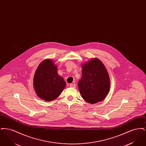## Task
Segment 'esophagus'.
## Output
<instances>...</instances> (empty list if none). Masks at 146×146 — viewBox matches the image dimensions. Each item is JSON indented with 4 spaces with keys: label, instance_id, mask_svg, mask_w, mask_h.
I'll use <instances>...</instances> for the list:
<instances>
[{
    "label": "esophagus",
    "instance_id": "obj_1",
    "mask_svg": "<svg viewBox=\"0 0 146 146\" xmlns=\"http://www.w3.org/2000/svg\"><path fill=\"white\" fill-rule=\"evenodd\" d=\"M70 87L71 88H75L76 87V85L75 84H70Z\"/></svg>",
    "mask_w": 146,
    "mask_h": 146
}]
</instances>
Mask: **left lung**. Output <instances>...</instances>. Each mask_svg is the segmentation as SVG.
Listing matches in <instances>:
<instances>
[{
    "label": "left lung",
    "mask_w": 146,
    "mask_h": 146,
    "mask_svg": "<svg viewBox=\"0 0 146 146\" xmlns=\"http://www.w3.org/2000/svg\"><path fill=\"white\" fill-rule=\"evenodd\" d=\"M78 88L84 100L95 104L104 99L110 89V80L104 64L97 58L82 66V76Z\"/></svg>",
    "instance_id": "left-lung-1"
}]
</instances>
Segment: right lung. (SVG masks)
Wrapping results in <instances>:
<instances>
[{
  "label": "right lung",
  "mask_w": 146,
  "mask_h": 146,
  "mask_svg": "<svg viewBox=\"0 0 146 146\" xmlns=\"http://www.w3.org/2000/svg\"><path fill=\"white\" fill-rule=\"evenodd\" d=\"M33 82L36 94L46 101L55 100L66 86L65 81L57 73V67L51 60L48 59L38 66Z\"/></svg>",
  "instance_id": "right-lung-1"
}]
</instances>
